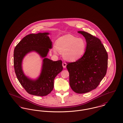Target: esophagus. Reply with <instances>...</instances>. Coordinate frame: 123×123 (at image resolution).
Listing matches in <instances>:
<instances>
[{
	"label": "esophagus",
	"instance_id": "obj_1",
	"mask_svg": "<svg viewBox=\"0 0 123 123\" xmlns=\"http://www.w3.org/2000/svg\"><path fill=\"white\" fill-rule=\"evenodd\" d=\"M62 66H63V67L64 68H66V67H67V63H65V62H63L62 63Z\"/></svg>",
	"mask_w": 123,
	"mask_h": 123
}]
</instances>
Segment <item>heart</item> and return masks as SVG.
Instances as JSON below:
<instances>
[{"label": "heart", "mask_w": 123, "mask_h": 123, "mask_svg": "<svg viewBox=\"0 0 123 123\" xmlns=\"http://www.w3.org/2000/svg\"><path fill=\"white\" fill-rule=\"evenodd\" d=\"M86 47L85 41L81 38H77L68 34L59 38L56 41V47L53 46L54 54L58 52L63 53L67 60L74 62L81 58L84 55Z\"/></svg>", "instance_id": "b5f03b06"}]
</instances>
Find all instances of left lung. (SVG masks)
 Instances as JSON below:
<instances>
[{
    "label": "left lung",
    "instance_id": "8db88e82",
    "mask_svg": "<svg viewBox=\"0 0 123 123\" xmlns=\"http://www.w3.org/2000/svg\"><path fill=\"white\" fill-rule=\"evenodd\" d=\"M86 41V50L81 58L68 63L69 84L77 93H85L95 89L105 76L108 55L100 40L91 34L78 31Z\"/></svg>",
    "mask_w": 123,
    "mask_h": 123
}]
</instances>
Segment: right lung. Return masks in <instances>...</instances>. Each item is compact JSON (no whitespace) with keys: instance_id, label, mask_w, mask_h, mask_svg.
I'll return each instance as SVG.
<instances>
[{"instance_id":"obj_1","label":"right lung","mask_w":123,"mask_h":123,"mask_svg":"<svg viewBox=\"0 0 123 123\" xmlns=\"http://www.w3.org/2000/svg\"><path fill=\"white\" fill-rule=\"evenodd\" d=\"M49 32L30 34L25 37L14 48V65L16 77L28 93L33 95L44 96L50 93L54 88L56 76L63 70L61 60L53 61L46 56L52 49V41ZM35 52L43 58L41 72L36 80L26 76L22 69L23 58L27 54Z\"/></svg>"}]
</instances>
